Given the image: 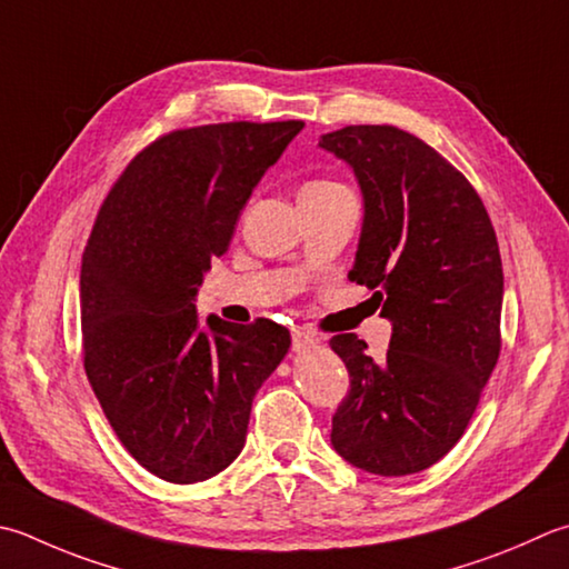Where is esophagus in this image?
<instances>
[{
    "mask_svg": "<svg viewBox=\"0 0 569 569\" xmlns=\"http://www.w3.org/2000/svg\"><path fill=\"white\" fill-rule=\"evenodd\" d=\"M293 348L300 352V350H310V348H318L320 345V338L316 336V332H310L308 328H293Z\"/></svg>",
    "mask_w": 569,
    "mask_h": 569,
    "instance_id": "esophagus-1",
    "label": "esophagus"
}]
</instances>
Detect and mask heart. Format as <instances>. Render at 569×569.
<instances>
[{
    "label": "heart",
    "instance_id": "b5f03b06",
    "mask_svg": "<svg viewBox=\"0 0 569 569\" xmlns=\"http://www.w3.org/2000/svg\"><path fill=\"white\" fill-rule=\"evenodd\" d=\"M332 187H340L338 182H310L303 189H332Z\"/></svg>",
    "mask_w": 569,
    "mask_h": 569
}]
</instances>
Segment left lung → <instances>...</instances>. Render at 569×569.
Segmentation results:
<instances>
[{
	"mask_svg": "<svg viewBox=\"0 0 569 569\" xmlns=\"http://www.w3.org/2000/svg\"><path fill=\"white\" fill-rule=\"evenodd\" d=\"M318 148L350 167L362 229L350 281L382 303V360L352 332L330 348L350 372L330 443L355 469L409 476L461 439L500 352L503 266L469 180L427 142L392 126H350Z\"/></svg>",
	"mask_w": 569,
	"mask_h": 569,
	"instance_id": "1",
	"label": "left lung"
}]
</instances>
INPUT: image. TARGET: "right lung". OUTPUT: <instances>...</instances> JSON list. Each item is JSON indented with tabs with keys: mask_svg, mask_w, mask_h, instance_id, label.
<instances>
[{
	"mask_svg": "<svg viewBox=\"0 0 569 569\" xmlns=\"http://www.w3.org/2000/svg\"><path fill=\"white\" fill-rule=\"evenodd\" d=\"M300 120L177 130L142 150L100 207L81 261L83 362L122 447L162 481L224 471L253 397L291 348L273 320L197 316L256 184Z\"/></svg>",
	"mask_w": 569,
	"mask_h": 569,
	"instance_id": "right-lung-1",
	"label": "right lung"
}]
</instances>
